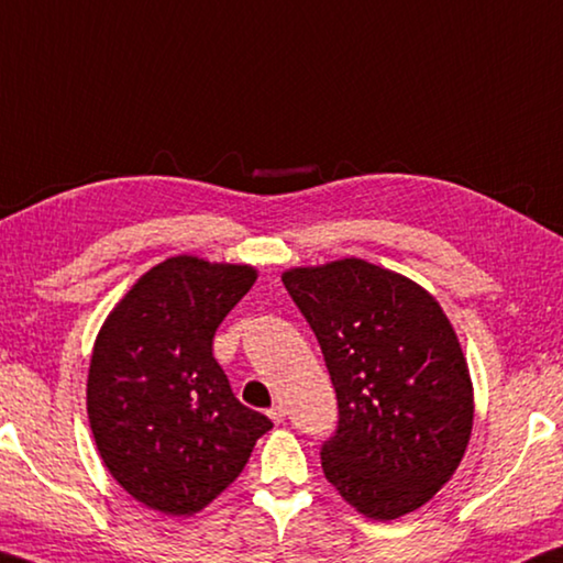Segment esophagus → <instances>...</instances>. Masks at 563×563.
<instances>
[{"instance_id": "34e87169", "label": "esophagus", "mask_w": 563, "mask_h": 563, "mask_svg": "<svg viewBox=\"0 0 563 563\" xmlns=\"http://www.w3.org/2000/svg\"><path fill=\"white\" fill-rule=\"evenodd\" d=\"M268 416H271L273 423H283V421H285V406L275 404V406L271 408V411H268Z\"/></svg>"}]
</instances>
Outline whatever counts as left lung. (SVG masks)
Here are the masks:
<instances>
[{
	"label": "left lung",
	"instance_id": "8db88e82",
	"mask_svg": "<svg viewBox=\"0 0 563 563\" xmlns=\"http://www.w3.org/2000/svg\"><path fill=\"white\" fill-rule=\"evenodd\" d=\"M283 285L320 342L340 408L324 477L379 522L413 512L451 479L473 431V384L441 305L360 258L292 268Z\"/></svg>",
	"mask_w": 563,
	"mask_h": 563
}]
</instances>
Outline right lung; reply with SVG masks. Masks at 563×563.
<instances>
[{"label": "right lung", "instance_id": "add662e5", "mask_svg": "<svg viewBox=\"0 0 563 563\" xmlns=\"http://www.w3.org/2000/svg\"><path fill=\"white\" fill-rule=\"evenodd\" d=\"M253 283L251 265L177 255L142 275L98 334L90 431L110 475L157 512L207 507L273 428L233 396L211 352L217 327Z\"/></svg>", "mask_w": 563, "mask_h": 563}]
</instances>
